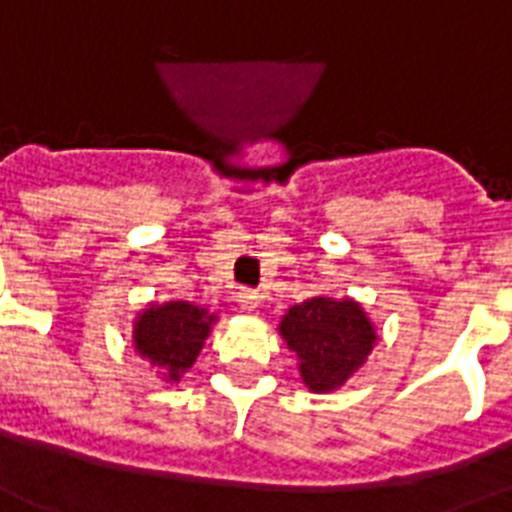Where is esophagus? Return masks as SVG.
Instances as JSON below:
<instances>
[{
    "label": "esophagus",
    "instance_id": "34e87169",
    "mask_svg": "<svg viewBox=\"0 0 512 512\" xmlns=\"http://www.w3.org/2000/svg\"><path fill=\"white\" fill-rule=\"evenodd\" d=\"M236 300H239L241 311L252 314V311H257V308H260V300H263V295L255 290H241L239 295H236Z\"/></svg>",
    "mask_w": 512,
    "mask_h": 512
}]
</instances>
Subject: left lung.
I'll list each match as a JSON object with an SVG mask.
<instances>
[{
  "label": "left lung",
  "mask_w": 512,
  "mask_h": 512,
  "mask_svg": "<svg viewBox=\"0 0 512 512\" xmlns=\"http://www.w3.org/2000/svg\"><path fill=\"white\" fill-rule=\"evenodd\" d=\"M279 335L295 351L303 384L311 392H335L368 362L378 341L376 325L354 298L317 295L287 308Z\"/></svg>",
  "instance_id": "left-lung-1"
}]
</instances>
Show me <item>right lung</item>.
<instances>
[{
  "instance_id": "right-lung-1",
  "label": "right lung",
  "mask_w": 512,
  "mask_h": 512,
  "mask_svg": "<svg viewBox=\"0 0 512 512\" xmlns=\"http://www.w3.org/2000/svg\"><path fill=\"white\" fill-rule=\"evenodd\" d=\"M214 322L217 314L190 300L150 303L134 319V349L166 384H179L198 360Z\"/></svg>"
}]
</instances>
